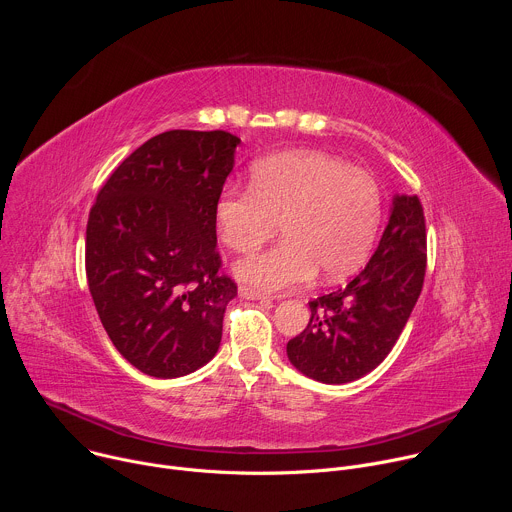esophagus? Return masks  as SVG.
I'll return each instance as SVG.
<instances>
[{
  "label": "esophagus",
  "mask_w": 512,
  "mask_h": 512,
  "mask_svg": "<svg viewBox=\"0 0 512 512\" xmlns=\"http://www.w3.org/2000/svg\"><path fill=\"white\" fill-rule=\"evenodd\" d=\"M239 296L245 298V300H267V296L263 294V291L253 289V287H247V285H241V287H239Z\"/></svg>",
  "instance_id": "esophagus-1"
}]
</instances>
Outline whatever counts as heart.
<instances>
[{
	"label": "heart",
	"mask_w": 512,
	"mask_h": 512,
	"mask_svg": "<svg viewBox=\"0 0 512 512\" xmlns=\"http://www.w3.org/2000/svg\"><path fill=\"white\" fill-rule=\"evenodd\" d=\"M251 188L229 186L214 206L223 245L237 253L261 247L281 223L283 241L235 263L243 283L283 291L354 273L369 257L383 218V194L373 174L314 150L263 158L251 168Z\"/></svg>",
	"instance_id": "b5f03b06"
}]
</instances>
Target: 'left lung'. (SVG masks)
<instances>
[{
	"label": "left lung",
	"mask_w": 512,
	"mask_h": 512,
	"mask_svg": "<svg viewBox=\"0 0 512 512\" xmlns=\"http://www.w3.org/2000/svg\"><path fill=\"white\" fill-rule=\"evenodd\" d=\"M425 218L417 196L395 194L377 251L346 287L310 302L306 330L287 342L294 367L344 385L375 371L401 336L425 277Z\"/></svg>",
	"instance_id": "1"
}]
</instances>
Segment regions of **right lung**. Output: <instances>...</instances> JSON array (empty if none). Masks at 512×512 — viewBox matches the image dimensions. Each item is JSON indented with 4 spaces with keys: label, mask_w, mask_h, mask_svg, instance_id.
Wrapping results in <instances>:
<instances>
[{
    "label": "right lung",
    "mask_w": 512,
    "mask_h": 512,
    "mask_svg": "<svg viewBox=\"0 0 512 512\" xmlns=\"http://www.w3.org/2000/svg\"><path fill=\"white\" fill-rule=\"evenodd\" d=\"M239 143L227 131L160 133L119 164L91 208V296L113 346L143 375H190L221 346L237 285L218 275L214 206Z\"/></svg>",
    "instance_id": "1"
}]
</instances>
